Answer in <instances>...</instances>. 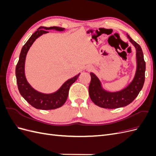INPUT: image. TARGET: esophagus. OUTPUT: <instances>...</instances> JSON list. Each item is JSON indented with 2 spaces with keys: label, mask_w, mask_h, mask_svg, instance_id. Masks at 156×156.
I'll return each instance as SVG.
<instances>
[{
  "label": "esophagus",
  "mask_w": 156,
  "mask_h": 156,
  "mask_svg": "<svg viewBox=\"0 0 156 156\" xmlns=\"http://www.w3.org/2000/svg\"><path fill=\"white\" fill-rule=\"evenodd\" d=\"M90 69V68H88V69Z\"/></svg>",
  "instance_id": "esophagus-1"
}]
</instances>
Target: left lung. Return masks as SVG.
<instances>
[{
    "label": "left lung",
    "mask_w": 156,
    "mask_h": 156,
    "mask_svg": "<svg viewBox=\"0 0 156 156\" xmlns=\"http://www.w3.org/2000/svg\"><path fill=\"white\" fill-rule=\"evenodd\" d=\"M127 37L136 51V69L133 78L127 85L120 90L111 92L103 87L100 79L91 72V81L88 87L89 96L94 104L105 108L124 107L133 101L142 90L144 79L146 63L140 46L127 34Z\"/></svg>",
    "instance_id": "left-lung-1"
}]
</instances>
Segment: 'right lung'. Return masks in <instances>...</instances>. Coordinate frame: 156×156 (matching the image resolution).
<instances>
[{"mask_svg": "<svg viewBox=\"0 0 156 156\" xmlns=\"http://www.w3.org/2000/svg\"><path fill=\"white\" fill-rule=\"evenodd\" d=\"M53 30L63 32L64 28L58 27H40L33 34L27 43L23 47L20 55L18 63L16 68V75L19 91L25 100L32 107L41 110H52L62 107L66 101L68 96L69 90L72 84L77 81L79 75L68 79L57 90L49 94L42 93L36 90L27 81L25 75V60L28 51L35 40L43 34L49 32L48 30Z\"/></svg>", "mask_w": 156, "mask_h": 156, "instance_id": "1", "label": "right lung"}]
</instances>
